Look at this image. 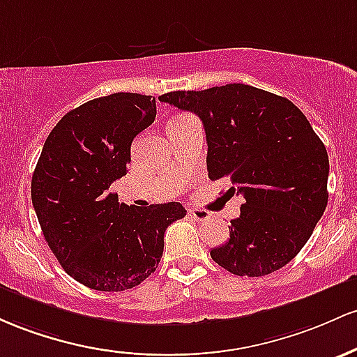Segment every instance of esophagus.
Listing matches in <instances>:
<instances>
[{
    "label": "esophagus",
    "instance_id": "34e87169",
    "mask_svg": "<svg viewBox=\"0 0 357 357\" xmlns=\"http://www.w3.org/2000/svg\"><path fill=\"white\" fill-rule=\"evenodd\" d=\"M189 215L192 219H195V221H207L211 218V212L202 209H190Z\"/></svg>",
    "mask_w": 357,
    "mask_h": 357
}]
</instances>
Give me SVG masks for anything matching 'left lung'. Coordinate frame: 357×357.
I'll return each instance as SVG.
<instances>
[{"mask_svg": "<svg viewBox=\"0 0 357 357\" xmlns=\"http://www.w3.org/2000/svg\"><path fill=\"white\" fill-rule=\"evenodd\" d=\"M158 99L199 116L209 178H227V194L243 197L229 241L211 258L239 276L270 275L290 263L329 199V157L305 114L287 98L246 84L174 91Z\"/></svg>", "mask_w": 357, "mask_h": 357, "instance_id": "left-lung-1", "label": "left lung"}]
</instances>
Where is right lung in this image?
I'll use <instances>...</instances> for the list:
<instances>
[{"label": "right lung", "instance_id": "1", "mask_svg": "<svg viewBox=\"0 0 357 357\" xmlns=\"http://www.w3.org/2000/svg\"><path fill=\"white\" fill-rule=\"evenodd\" d=\"M157 116L151 96L116 92L63 116L31 177V202L63 270L99 291L133 288L157 270L163 234L187 211L180 202L135 207L111 194L126 175L131 143Z\"/></svg>", "mask_w": 357, "mask_h": 357}]
</instances>
